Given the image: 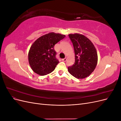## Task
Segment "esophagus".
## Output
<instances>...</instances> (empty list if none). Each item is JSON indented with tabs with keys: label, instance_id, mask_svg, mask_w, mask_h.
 <instances>
[{
	"label": "esophagus",
	"instance_id": "esophagus-1",
	"mask_svg": "<svg viewBox=\"0 0 121 121\" xmlns=\"http://www.w3.org/2000/svg\"><path fill=\"white\" fill-rule=\"evenodd\" d=\"M61 60H63V61H66V60H67V58H66V57H65V58H63V59H62Z\"/></svg>",
	"mask_w": 121,
	"mask_h": 121
}]
</instances>
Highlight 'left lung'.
Here are the masks:
<instances>
[{
  "label": "left lung",
  "mask_w": 121,
  "mask_h": 121,
  "mask_svg": "<svg viewBox=\"0 0 121 121\" xmlns=\"http://www.w3.org/2000/svg\"><path fill=\"white\" fill-rule=\"evenodd\" d=\"M74 46L75 63L68 67V71L77 79L89 76L95 69L98 56L95 47L90 40L83 35L78 33L69 34Z\"/></svg>",
  "instance_id": "8db88e82"
}]
</instances>
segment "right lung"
Wrapping results in <instances>:
<instances>
[{
	"instance_id": "add662e5",
	"label": "right lung",
	"mask_w": 121,
	"mask_h": 121,
	"mask_svg": "<svg viewBox=\"0 0 121 121\" xmlns=\"http://www.w3.org/2000/svg\"><path fill=\"white\" fill-rule=\"evenodd\" d=\"M65 37V35L51 32L41 36L33 43L29 52L28 60L36 74L44 76L54 71L59 63L54 46Z\"/></svg>"
}]
</instances>
